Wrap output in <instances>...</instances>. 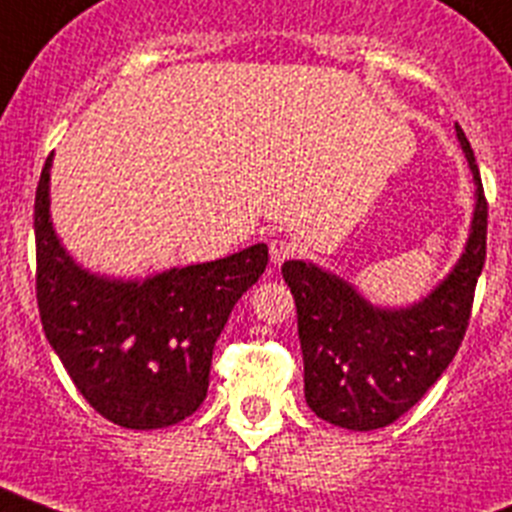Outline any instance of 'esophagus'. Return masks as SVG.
<instances>
[{
    "mask_svg": "<svg viewBox=\"0 0 512 512\" xmlns=\"http://www.w3.org/2000/svg\"><path fill=\"white\" fill-rule=\"evenodd\" d=\"M296 252V245L288 242V239H275V242H270V260H273L275 265H283L285 260L296 257Z\"/></svg>",
    "mask_w": 512,
    "mask_h": 512,
    "instance_id": "esophagus-1",
    "label": "esophagus"
}]
</instances>
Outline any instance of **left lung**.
<instances>
[{"label": "left lung", "instance_id": "obj_1", "mask_svg": "<svg viewBox=\"0 0 512 512\" xmlns=\"http://www.w3.org/2000/svg\"><path fill=\"white\" fill-rule=\"evenodd\" d=\"M457 140L472 170V222L457 265L428 296L411 306H377L349 280L313 262L283 265L298 311L306 403L334 426L375 431L398 421L439 380L462 344L485 265L487 201L459 124Z\"/></svg>", "mask_w": 512, "mask_h": 512}]
</instances>
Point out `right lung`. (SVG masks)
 I'll return each instance as SVG.
<instances>
[{"instance_id":"add662e5","label":"right lung","mask_w":512,"mask_h":512,"mask_svg":"<svg viewBox=\"0 0 512 512\" xmlns=\"http://www.w3.org/2000/svg\"><path fill=\"white\" fill-rule=\"evenodd\" d=\"M50 165L53 155L35 193L38 308L50 347L107 421L135 431L173 426L204 403L214 344L265 273L267 245L147 278L96 275L55 234Z\"/></svg>"}]
</instances>
